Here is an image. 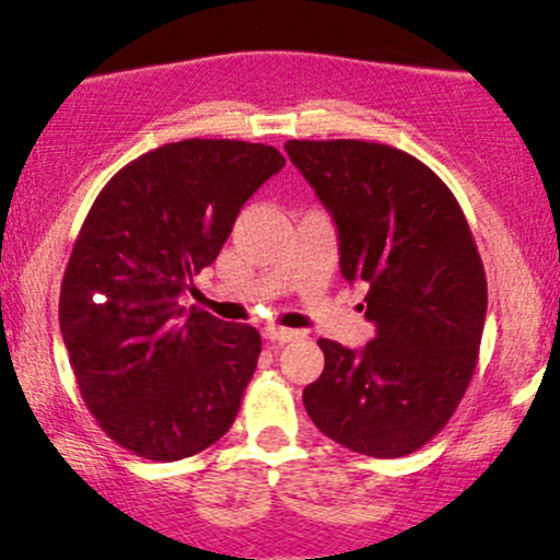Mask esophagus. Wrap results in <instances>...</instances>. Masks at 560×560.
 I'll return each instance as SVG.
<instances>
[{
	"mask_svg": "<svg viewBox=\"0 0 560 560\" xmlns=\"http://www.w3.org/2000/svg\"><path fill=\"white\" fill-rule=\"evenodd\" d=\"M264 336H267L269 341H278V345H285V341H293L299 339V330H291V328H278V326H269L267 330H264Z\"/></svg>",
	"mask_w": 560,
	"mask_h": 560,
	"instance_id": "obj_1",
	"label": "esophagus"
}]
</instances>
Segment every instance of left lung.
Wrapping results in <instances>:
<instances>
[{
	"label": "left lung",
	"instance_id": "left-lung-1",
	"mask_svg": "<svg viewBox=\"0 0 560 560\" xmlns=\"http://www.w3.org/2000/svg\"><path fill=\"white\" fill-rule=\"evenodd\" d=\"M339 230L347 280L369 285L363 352L320 339L326 369L304 408L330 441L376 459L430 443L465 398L486 323V272L451 189L376 141H288Z\"/></svg>",
	"mask_w": 560,
	"mask_h": 560
}]
</instances>
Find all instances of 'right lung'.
I'll return each mask as SVG.
<instances>
[{
  "instance_id": "right-lung-1",
  "label": "right lung",
  "mask_w": 560,
  "mask_h": 560,
  "mask_svg": "<svg viewBox=\"0 0 560 560\" xmlns=\"http://www.w3.org/2000/svg\"><path fill=\"white\" fill-rule=\"evenodd\" d=\"M285 165L267 143L186 138L128 162L90 208L61 282L63 345L101 430L152 462L226 435L261 336L178 293L210 267L250 195Z\"/></svg>"
}]
</instances>
